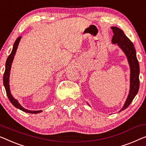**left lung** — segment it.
I'll return each instance as SVG.
<instances>
[{
	"label": "left lung",
	"mask_w": 146,
	"mask_h": 146,
	"mask_svg": "<svg viewBox=\"0 0 146 146\" xmlns=\"http://www.w3.org/2000/svg\"><path fill=\"white\" fill-rule=\"evenodd\" d=\"M111 28L114 33L112 38V42L114 44L117 43L119 47L125 52L128 58L130 67V92L127 101L121 110H124L129 107L138 92L139 86H140V80H139L140 67H139L138 61L136 58L135 48L131 40L125 35L121 29L117 27H111Z\"/></svg>",
	"instance_id": "1"
}]
</instances>
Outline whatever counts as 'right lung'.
<instances>
[{
  "label": "right lung",
  "mask_w": 146,
  "mask_h": 146,
  "mask_svg": "<svg viewBox=\"0 0 146 146\" xmlns=\"http://www.w3.org/2000/svg\"><path fill=\"white\" fill-rule=\"evenodd\" d=\"M21 38V36H19L17 37L16 39V40L15 41L14 44V46H13V49L12 50V52L11 54L8 56L7 58V60H6V68H5V71H4V76H3V83H4V86L5 87L6 89V94H7V96L9 99V100L10 101L11 103L12 104L13 106H14L15 107L19 109V110L23 111L26 112V113H38L42 112V111H29L27 110H25V109L23 108L22 106H21L20 104L18 103L16 99H14L13 96L10 93V86H9V76H10V69H11V66H12V63L13 62V59L14 58V55L16 54V50L17 48V46H18L19 42L20 41V39Z\"/></svg>",
  "instance_id": "right-lung-1"
}]
</instances>
